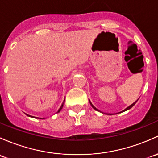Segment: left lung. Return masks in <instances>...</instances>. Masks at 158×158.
Segmentation results:
<instances>
[{
	"mask_svg": "<svg viewBox=\"0 0 158 158\" xmlns=\"http://www.w3.org/2000/svg\"><path fill=\"white\" fill-rule=\"evenodd\" d=\"M138 100H139V99H138ZM137 100V101H138ZM137 101H135V102H134L133 103V104H131V105H129V107H127V108H126V109H124L123 110V111H121V112H124V111H127V110H129V109H130V108H132V107H133V106L134 105H135V103L136 102H137ZM89 102H90V104H91V105H92V107H93V108H94V110H97V111H99V110H98L97 108H96V107H94V105H93V104H92V102H91V101H90V100H89ZM120 112V113H121Z\"/></svg>",
	"mask_w": 158,
	"mask_h": 158,
	"instance_id": "1",
	"label": "left lung"
}]
</instances>
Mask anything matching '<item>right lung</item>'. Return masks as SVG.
Masks as SVG:
<instances>
[{"mask_svg":"<svg viewBox=\"0 0 158 158\" xmlns=\"http://www.w3.org/2000/svg\"><path fill=\"white\" fill-rule=\"evenodd\" d=\"M64 101H65V99H64V102H63V104H62V105L60 106V107L59 108V110H58V111H57V113H59L60 111L61 110V109L63 108V107H64ZM29 117H32V116H30V115H29ZM39 119H41V118H39Z\"/></svg>","mask_w":158,"mask_h":158,"instance_id":"1","label":"right lung"}]
</instances>
